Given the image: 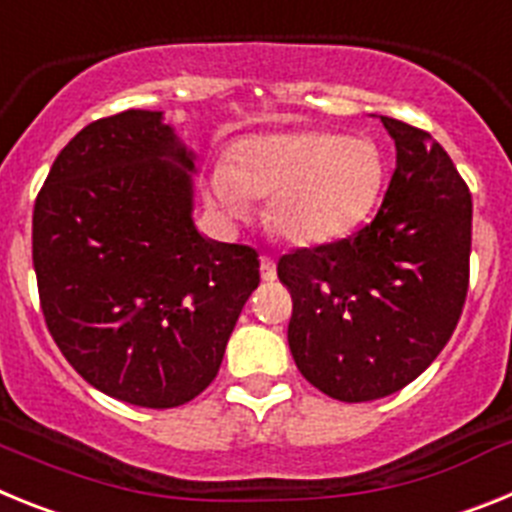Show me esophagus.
I'll list each match as a JSON object with an SVG mask.
<instances>
[{"instance_id": "34e87169", "label": "esophagus", "mask_w": 512, "mask_h": 512, "mask_svg": "<svg viewBox=\"0 0 512 512\" xmlns=\"http://www.w3.org/2000/svg\"><path fill=\"white\" fill-rule=\"evenodd\" d=\"M261 279L264 282H274L277 279V264L271 256H261Z\"/></svg>"}]
</instances>
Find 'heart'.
Instances as JSON below:
<instances>
[{
    "label": "heart",
    "instance_id": "heart-1",
    "mask_svg": "<svg viewBox=\"0 0 512 512\" xmlns=\"http://www.w3.org/2000/svg\"><path fill=\"white\" fill-rule=\"evenodd\" d=\"M384 187V156L374 140L325 130L259 135L217 164L215 202L246 217L251 197H271V230L292 246H323L354 233L372 215Z\"/></svg>",
    "mask_w": 512,
    "mask_h": 512
}]
</instances>
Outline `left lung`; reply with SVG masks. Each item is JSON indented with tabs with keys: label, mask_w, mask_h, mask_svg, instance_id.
<instances>
[{
	"label": "left lung",
	"mask_w": 512,
	"mask_h": 512,
	"mask_svg": "<svg viewBox=\"0 0 512 512\" xmlns=\"http://www.w3.org/2000/svg\"><path fill=\"white\" fill-rule=\"evenodd\" d=\"M395 174L372 223L284 253L289 351L302 377L341 402L402 390L449 343L464 310L472 194L431 133L382 117Z\"/></svg>",
	"instance_id": "1"
}]
</instances>
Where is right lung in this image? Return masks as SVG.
Wrapping results in <instances>:
<instances>
[{"label": "right lung", "mask_w": 512, "mask_h": 512, "mask_svg": "<svg viewBox=\"0 0 512 512\" xmlns=\"http://www.w3.org/2000/svg\"><path fill=\"white\" fill-rule=\"evenodd\" d=\"M192 169L161 112L125 110L79 130L35 200L45 325L92 387L138 408L207 390L259 287V253L194 228Z\"/></svg>", "instance_id": "right-lung-1"}]
</instances>
